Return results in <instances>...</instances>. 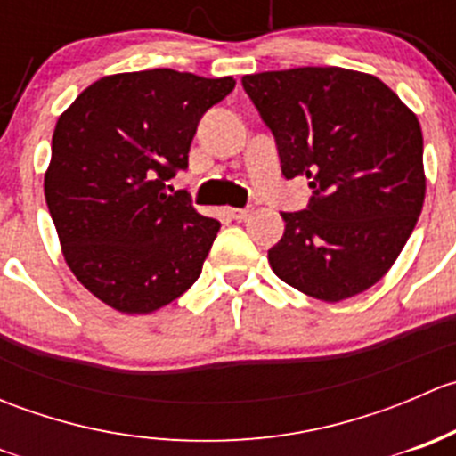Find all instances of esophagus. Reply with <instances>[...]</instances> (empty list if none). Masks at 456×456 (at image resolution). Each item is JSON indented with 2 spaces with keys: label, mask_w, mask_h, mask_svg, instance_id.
Instances as JSON below:
<instances>
[{
  "label": "esophagus",
  "mask_w": 456,
  "mask_h": 456,
  "mask_svg": "<svg viewBox=\"0 0 456 456\" xmlns=\"http://www.w3.org/2000/svg\"><path fill=\"white\" fill-rule=\"evenodd\" d=\"M227 214L232 216L233 220H245L247 216L251 214V207H229Z\"/></svg>",
  "instance_id": "obj_1"
}]
</instances>
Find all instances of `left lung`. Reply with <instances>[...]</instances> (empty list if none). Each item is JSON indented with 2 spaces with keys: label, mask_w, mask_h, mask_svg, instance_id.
<instances>
[{
  "label": "left lung",
  "mask_w": 456,
  "mask_h": 456,
  "mask_svg": "<svg viewBox=\"0 0 456 456\" xmlns=\"http://www.w3.org/2000/svg\"><path fill=\"white\" fill-rule=\"evenodd\" d=\"M242 87L273 132L284 176L314 190L306 209L282 214L273 273L322 302L370 289L424 207L417 114L377 77L335 66L247 75Z\"/></svg>",
  "instance_id": "1"
}]
</instances>
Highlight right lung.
I'll return each mask as SVG.
<instances>
[{"instance_id":"right-lung-1","label":"right lung","mask_w":456,"mask_h":456,"mask_svg":"<svg viewBox=\"0 0 456 456\" xmlns=\"http://www.w3.org/2000/svg\"><path fill=\"white\" fill-rule=\"evenodd\" d=\"M233 86L169 68L121 72L59 117L45 202L70 271L114 311L151 314L199 280L220 223L165 183L187 167L200 117Z\"/></svg>"}]
</instances>
